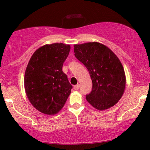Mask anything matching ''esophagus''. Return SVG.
Returning <instances> with one entry per match:
<instances>
[{
  "label": "esophagus",
  "mask_w": 150,
  "mask_h": 150,
  "mask_svg": "<svg viewBox=\"0 0 150 150\" xmlns=\"http://www.w3.org/2000/svg\"><path fill=\"white\" fill-rule=\"evenodd\" d=\"M79 87H80V85L79 84H77V85H76L74 86V88H75V90H78L79 88Z\"/></svg>",
  "instance_id": "esophagus-1"
}]
</instances>
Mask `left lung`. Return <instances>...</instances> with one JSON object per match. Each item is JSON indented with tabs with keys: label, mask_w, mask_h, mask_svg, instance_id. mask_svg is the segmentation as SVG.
Instances as JSON below:
<instances>
[{
	"label": "left lung",
	"mask_w": 150,
	"mask_h": 150,
	"mask_svg": "<svg viewBox=\"0 0 150 150\" xmlns=\"http://www.w3.org/2000/svg\"><path fill=\"white\" fill-rule=\"evenodd\" d=\"M74 52L92 80V91L86 96L88 103L99 110L115 106L123 95L126 82L118 57L105 45L96 42L75 44Z\"/></svg>",
	"instance_id": "left-lung-1"
}]
</instances>
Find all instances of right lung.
<instances>
[{
	"mask_svg": "<svg viewBox=\"0 0 150 150\" xmlns=\"http://www.w3.org/2000/svg\"><path fill=\"white\" fill-rule=\"evenodd\" d=\"M71 49L63 43L45 44L33 54L24 75L28 98L35 108L47 115L62 110L72 85L62 71Z\"/></svg>",
	"mask_w": 150,
	"mask_h": 150,
	"instance_id": "right-lung-1",
	"label": "right lung"
}]
</instances>
